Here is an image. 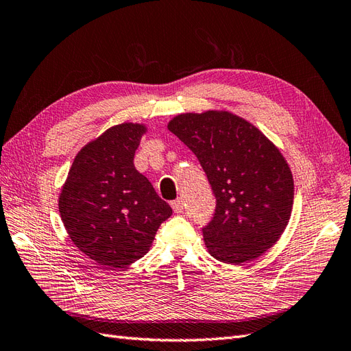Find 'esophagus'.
Instances as JSON below:
<instances>
[{
	"label": "esophagus",
	"mask_w": 351,
	"mask_h": 351,
	"mask_svg": "<svg viewBox=\"0 0 351 351\" xmlns=\"http://www.w3.org/2000/svg\"><path fill=\"white\" fill-rule=\"evenodd\" d=\"M170 206H172L175 213H181L182 210H184V199L182 198H176V199H173L172 203H170Z\"/></svg>",
	"instance_id": "obj_1"
}]
</instances>
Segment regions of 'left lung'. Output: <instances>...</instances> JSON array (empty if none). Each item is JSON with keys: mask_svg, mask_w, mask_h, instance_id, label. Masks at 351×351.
<instances>
[{"mask_svg": "<svg viewBox=\"0 0 351 351\" xmlns=\"http://www.w3.org/2000/svg\"><path fill=\"white\" fill-rule=\"evenodd\" d=\"M167 128L197 156L216 198L203 228L208 252L228 265L263 254L284 232L293 208V175L279 149L228 112L181 114Z\"/></svg>", "mask_w": 351, "mask_h": 351, "instance_id": "8db88e82", "label": "left lung"}]
</instances>
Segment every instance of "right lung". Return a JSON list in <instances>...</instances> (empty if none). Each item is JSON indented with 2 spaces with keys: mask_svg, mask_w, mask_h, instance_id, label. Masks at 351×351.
I'll list each match as a JSON object with an SVG mask.
<instances>
[{
  "mask_svg": "<svg viewBox=\"0 0 351 351\" xmlns=\"http://www.w3.org/2000/svg\"><path fill=\"white\" fill-rule=\"evenodd\" d=\"M144 132L141 125L122 123L85 145L58 199L70 239L104 269H122L141 258L172 215L134 166Z\"/></svg>",
  "mask_w": 351,
  "mask_h": 351,
  "instance_id": "right-lung-1",
  "label": "right lung"
}]
</instances>
